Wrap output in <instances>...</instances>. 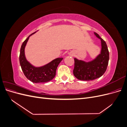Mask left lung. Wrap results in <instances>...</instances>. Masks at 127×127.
<instances>
[{"mask_svg": "<svg viewBox=\"0 0 127 127\" xmlns=\"http://www.w3.org/2000/svg\"><path fill=\"white\" fill-rule=\"evenodd\" d=\"M94 34L101 41V53L93 61L85 62L74 58L73 70L75 77L80 80H92L101 77L105 72L109 60V52L106 42L94 32Z\"/></svg>", "mask_w": 127, "mask_h": 127, "instance_id": "1", "label": "left lung"}]
</instances>
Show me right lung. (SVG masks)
Masks as SVG:
<instances>
[{
  "mask_svg": "<svg viewBox=\"0 0 127 127\" xmlns=\"http://www.w3.org/2000/svg\"><path fill=\"white\" fill-rule=\"evenodd\" d=\"M35 32L30 35L22 44L19 57L20 63L24 75L30 81L35 83H45L50 81L55 77L57 68L63 58H58L40 67H34L28 61L25 56V47L30 36Z\"/></svg>",
  "mask_w": 127,
  "mask_h": 127,
  "instance_id": "obj_1",
  "label": "right lung"
}]
</instances>
